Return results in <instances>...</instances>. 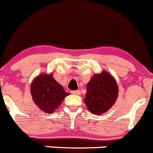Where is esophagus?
<instances>
[{
	"label": "esophagus",
	"instance_id": "obj_1",
	"mask_svg": "<svg viewBox=\"0 0 153 153\" xmlns=\"http://www.w3.org/2000/svg\"><path fill=\"white\" fill-rule=\"evenodd\" d=\"M72 94H75V95H80L81 94V91H71Z\"/></svg>",
	"mask_w": 153,
	"mask_h": 153
}]
</instances>
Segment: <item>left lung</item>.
I'll return each mask as SVG.
<instances>
[{
	"instance_id": "left-lung-1",
	"label": "left lung",
	"mask_w": 153,
	"mask_h": 153,
	"mask_svg": "<svg viewBox=\"0 0 153 153\" xmlns=\"http://www.w3.org/2000/svg\"><path fill=\"white\" fill-rule=\"evenodd\" d=\"M118 94L115 78L108 72H102L94 75L87 85L85 102L91 113L101 115L114 105Z\"/></svg>"
}]
</instances>
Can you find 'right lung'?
Instances as JSON below:
<instances>
[{"mask_svg":"<svg viewBox=\"0 0 153 153\" xmlns=\"http://www.w3.org/2000/svg\"><path fill=\"white\" fill-rule=\"evenodd\" d=\"M32 100L41 110L53 113L58 109L65 97L69 95L53 77V74H41L31 85Z\"/></svg>","mask_w":153,"mask_h":153,"instance_id":"1","label":"right lung"}]
</instances>
